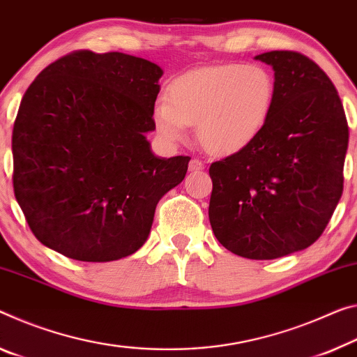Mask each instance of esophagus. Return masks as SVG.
<instances>
[{"instance_id":"obj_1","label":"esophagus","mask_w":357,"mask_h":357,"mask_svg":"<svg viewBox=\"0 0 357 357\" xmlns=\"http://www.w3.org/2000/svg\"><path fill=\"white\" fill-rule=\"evenodd\" d=\"M203 168H205V163L199 160V158H192V160L189 162L190 172H200V169H203Z\"/></svg>"}]
</instances>
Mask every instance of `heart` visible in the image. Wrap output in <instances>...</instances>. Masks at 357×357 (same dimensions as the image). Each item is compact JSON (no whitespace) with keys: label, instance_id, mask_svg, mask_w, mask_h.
<instances>
[{"label":"heart","instance_id":"b5f03b06","mask_svg":"<svg viewBox=\"0 0 357 357\" xmlns=\"http://www.w3.org/2000/svg\"><path fill=\"white\" fill-rule=\"evenodd\" d=\"M169 101L157 103L154 121L168 141H183L189 123L213 154H235L250 146L267 123L275 81L259 65L225 63L200 68L176 79Z\"/></svg>","mask_w":357,"mask_h":357}]
</instances>
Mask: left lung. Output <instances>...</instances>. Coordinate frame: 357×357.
I'll return each instance as SVG.
<instances>
[{
	"label": "left lung",
	"mask_w": 357,
	"mask_h": 357,
	"mask_svg": "<svg viewBox=\"0 0 357 357\" xmlns=\"http://www.w3.org/2000/svg\"><path fill=\"white\" fill-rule=\"evenodd\" d=\"M275 71V103L262 133L209 167V222L225 250L256 260L313 245L343 192L348 122L329 76L303 54L256 56Z\"/></svg>",
	"instance_id": "obj_1"
}]
</instances>
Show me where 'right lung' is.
Returning <instances> with one entry per match:
<instances>
[{"mask_svg":"<svg viewBox=\"0 0 357 357\" xmlns=\"http://www.w3.org/2000/svg\"><path fill=\"white\" fill-rule=\"evenodd\" d=\"M160 66L76 50L39 73L13 130L14 194L33 235L63 256L111 262L148 240L158 200L190 157L152 154Z\"/></svg>","mask_w":357,"mask_h":357,"instance_id":"1","label":"right lung"}]
</instances>
